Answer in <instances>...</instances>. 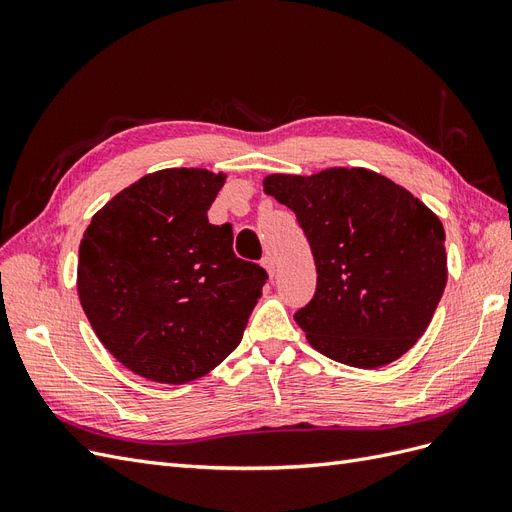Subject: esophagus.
I'll list each match as a JSON object with an SVG mask.
<instances>
[{"label": "esophagus", "instance_id": "1", "mask_svg": "<svg viewBox=\"0 0 512 512\" xmlns=\"http://www.w3.org/2000/svg\"><path fill=\"white\" fill-rule=\"evenodd\" d=\"M262 267L267 269L269 277H273V273H275V260H273V256H265V258H262Z\"/></svg>", "mask_w": 512, "mask_h": 512}]
</instances>
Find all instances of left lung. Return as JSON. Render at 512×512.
Listing matches in <instances>:
<instances>
[{"label": "left lung", "instance_id": "obj_1", "mask_svg": "<svg viewBox=\"0 0 512 512\" xmlns=\"http://www.w3.org/2000/svg\"><path fill=\"white\" fill-rule=\"evenodd\" d=\"M262 188L294 211L316 260L314 299L294 314L309 346L359 369L406 354L446 286L438 215L367 168L275 173Z\"/></svg>", "mask_w": 512, "mask_h": 512}]
</instances>
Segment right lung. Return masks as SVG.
<instances>
[{
    "label": "right lung",
    "mask_w": 512,
    "mask_h": 512,
    "mask_svg": "<svg viewBox=\"0 0 512 512\" xmlns=\"http://www.w3.org/2000/svg\"><path fill=\"white\" fill-rule=\"evenodd\" d=\"M224 173L164 168L91 218L76 288L104 348L134 374L185 384L241 342L267 271L235 256L232 226L207 211Z\"/></svg>",
    "instance_id": "right-lung-1"
}]
</instances>
